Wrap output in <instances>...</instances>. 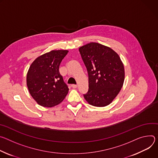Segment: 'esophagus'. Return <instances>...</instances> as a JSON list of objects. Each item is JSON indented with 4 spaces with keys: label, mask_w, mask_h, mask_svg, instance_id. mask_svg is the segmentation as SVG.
<instances>
[{
    "label": "esophagus",
    "mask_w": 158,
    "mask_h": 158,
    "mask_svg": "<svg viewBox=\"0 0 158 158\" xmlns=\"http://www.w3.org/2000/svg\"><path fill=\"white\" fill-rule=\"evenodd\" d=\"M72 86L73 87V89H76V88H77L78 85H75V84H72Z\"/></svg>",
    "instance_id": "34e87169"
}]
</instances>
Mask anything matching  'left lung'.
<instances>
[{"instance_id":"obj_1","label":"left lung","mask_w":158,"mask_h":158,"mask_svg":"<svg viewBox=\"0 0 158 158\" xmlns=\"http://www.w3.org/2000/svg\"><path fill=\"white\" fill-rule=\"evenodd\" d=\"M89 75V91L84 98L95 107L109 105L120 91L125 72L119 56L110 48L90 43L79 48Z\"/></svg>"}]
</instances>
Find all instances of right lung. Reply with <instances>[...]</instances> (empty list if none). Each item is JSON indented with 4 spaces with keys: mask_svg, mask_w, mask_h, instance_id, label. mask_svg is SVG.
I'll return each instance as SVG.
<instances>
[{
    "mask_svg": "<svg viewBox=\"0 0 158 158\" xmlns=\"http://www.w3.org/2000/svg\"><path fill=\"white\" fill-rule=\"evenodd\" d=\"M68 50H52L35 60L27 74V86L32 97L40 106L54 107L68 93V85L59 72Z\"/></svg>",
    "mask_w": 158,
    "mask_h": 158,
    "instance_id": "obj_1",
    "label": "right lung"
}]
</instances>
